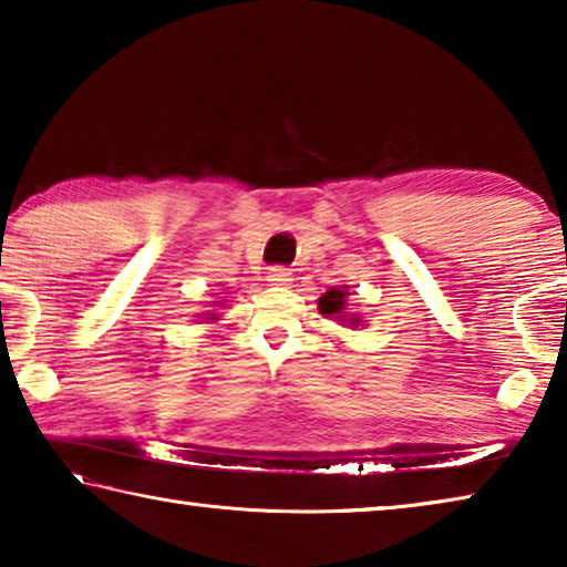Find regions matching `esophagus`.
Instances as JSON below:
<instances>
[{
    "mask_svg": "<svg viewBox=\"0 0 567 567\" xmlns=\"http://www.w3.org/2000/svg\"><path fill=\"white\" fill-rule=\"evenodd\" d=\"M267 285H272V287H290L292 285V272L285 270V267H272V270L267 272Z\"/></svg>",
    "mask_w": 567,
    "mask_h": 567,
    "instance_id": "1",
    "label": "esophagus"
}]
</instances>
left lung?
<instances>
[{
    "label": "left lung",
    "mask_w": 567,
    "mask_h": 567,
    "mask_svg": "<svg viewBox=\"0 0 567 567\" xmlns=\"http://www.w3.org/2000/svg\"><path fill=\"white\" fill-rule=\"evenodd\" d=\"M348 297H350L348 287H332V290L324 292L318 300V310H320V315H324V318L338 320L340 324L360 328V324H364V320L360 318L358 312H350Z\"/></svg>",
    "instance_id": "left-lung-1"
}]
</instances>
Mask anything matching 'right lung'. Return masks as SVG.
Masks as SVG:
<instances>
[{
	"label": "right lung",
	"instance_id": "add662e5",
	"mask_svg": "<svg viewBox=\"0 0 567 567\" xmlns=\"http://www.w3.org/2000/svg\"><path fill=\"white\" fill-rule=\"evenodd\" d=\"M197 318H203L205 322H215V320H219V315L215 310H205V312H199Z\"/></svg>",
	"mask_w": 567,
	"mask_h": 567
}]
</instances>
